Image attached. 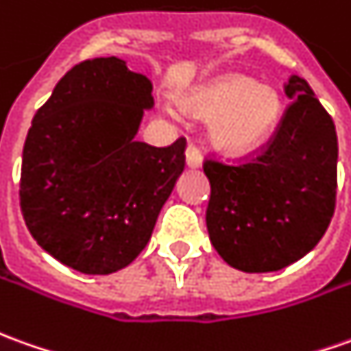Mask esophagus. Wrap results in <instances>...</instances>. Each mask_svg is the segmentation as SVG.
<instances>
[{"label":"esophagus","instance_id":"esophagus-1","mask_svg":"<svg viewBox=\"0 0 351 351\" xmlns=\"http://www.w3.org/2000/svg\"><path fill=\"white\" fill-rule=\"evenodd\" d=\"M202 152L195 147L194 144H190L186 147V165L190 167V169H197V167H202Z\"/></svg>","mask_w":351,"mask_h":351}]
</instances>
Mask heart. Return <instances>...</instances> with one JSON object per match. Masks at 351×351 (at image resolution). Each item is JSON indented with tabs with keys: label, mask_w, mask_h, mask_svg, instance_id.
I'll list each match as a JSON object with an SVG mask.
<instances>
[{
	"label": "heart",
	"mask_w": 351,
	"mask_h": 351,
	"mask_svg": "<svg viewBox=\"0 0 351 351\" xmlns=\"http://www.w3.org/2000/svg\"><path fill=\"white\" fill-rule=\"evenodd\" d=\"M180 106L197 119H213L211 142L232 156L261 147L282 119L278 90L238 73L213 76L194 86L180 95Z\"/></svg>",
	"instance_id": "obj_1"
}]
</instances>
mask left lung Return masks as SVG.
Listing matches in <instances>:
<instances>
[{
	"mask_svg": "<svg viewBox=\"0 0 351 351\" xmlns=\"http://www.w3.org/2000/svg\"><path fill=\"white\" fill-rule=\"evenodd\" d=\"M290 104L267 147L242 163L206 159L209 240L230 267L271 273L323 238L336 204V128L304 78L290 76Z\"/></svg>",
	"mask_w": 351,
	"mask_h": 351,
	"instance_id": "8db88e82",
	"label": "left lung"
}]
</instances>
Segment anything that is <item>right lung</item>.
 I'll list each match as a JSON object with an SVG mask.
<instances>
[{"mask_svg": "<svg viewBox=\"0 0 351 351\" xmlns=\"http://www.w3.org/2000/svg\"><path fill=\"white\" fill-rule=\"evenodd\" d=\"M152 82L119 57L75 65L36 111L21 167V211L34 240L63 265L109 275L149 242L184 171L186 140L138 142Z\"/></svg>", "mask_w": 351, "mask_h": 351, "instance_id": "add662e5", "label": "right lung"}]
</instances>
